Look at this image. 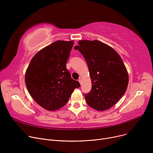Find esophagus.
Here are the masks:
<instances>
[{"mask_svg":"<svg viewBox=\"0 0 153 153\" xmlns=\"http://www.w3.org/2000/svg\"><path fill=\"white\" fill-rule=\"evenodd\" d=\"M79 83L81 84V85H82V79H81V78H80L79 79Z\"/></svg>","mask_w":153,"mask_h":153,"instance_id":"1","label":"esophagus"}]
</instances>
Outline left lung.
Masks as SVG:
<instances>
[{
	"label": "left lung",
	"mask_w": 153,
	"mask_h": 153,
	"mask_svg": "<svg viewBox=\"0 0 153 153\" xmlns=\"http://www.w3.org/2000/svg\"><path fill=\"white\" fill-rule=\"evenodd\" d=\"M74 48L89 68L92 89L84 95L87 103L97 111L108 110L124 95L129 81L122 59L114 48L98 40H80Z\"/></svg>",
	"instance_id": "8db88e82"
}]
</instances>
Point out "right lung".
<instances>
[{"instance_id":"1","label":"right lung","mask_w":153,"mask_h":153,"mask_svg":"<svg viewBox=\"0 0 153 153\" xmlns=\"http://www.w3.org/2000/svg\"><path fill=\"white\" fill-rule=\"evenodd\" d=\"M74 41L58 40L39 50L26 70L25 81L31 97L43 108L54 111L65 105L78 81L71 77L66 62Z\"/></svg>"}]
</instances>
